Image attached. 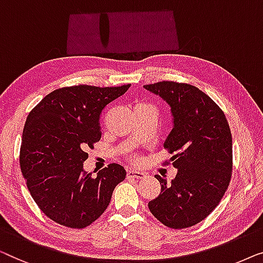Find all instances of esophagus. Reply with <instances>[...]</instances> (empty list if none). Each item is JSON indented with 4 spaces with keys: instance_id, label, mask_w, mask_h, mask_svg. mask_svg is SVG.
<instances>
[{
    "instance_id": "obj_1",
    "label": "esophagus",
    "mask_w": 263,
    "mask_h": 263,
    "mask_svg": "<svg viewBox=\"0 0 263 263\" xmlns=\"http://www.w3.org/2000/svg\"><path fill=\"white\" fill-rule=\"evenodd\" d=\"M127 176L128 177H135V179H144V177L146 176V174L144 172H139V170H133V169H130L127 170Z\"/></svg>"
}]
</instances>
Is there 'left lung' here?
Returning a JSON list of instances; mask_svg holds the SVG:
<instances>
[{"mask_svg": "<svg viewBox=\"0 0 263 263\" xmlns=\"http://www.w3.org/2000/svg\"><path fill=\"white\" fill-rule=\"evenodd\" d=\"M144 88L170 107L173 130L164 147L177 169L170 183L156 175L161 194L149 201V210L168 228L193 227L216 209L230 183V127L223 110L197 87L163 81Z\"/></svg>", "mask_w": 263, "mask_h": 263, "instance_id": "obj_1", "label": "left lung"}]
</instances>
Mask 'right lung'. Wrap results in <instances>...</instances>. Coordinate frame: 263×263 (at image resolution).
<instances>
[{
  "label": "right lung",
  "mask_w": 263,
  "mask_h": 263,
  "mask_svg": "<svg viewBox=\"0 0 263 263\" xmlns=\"http://www.w3.org/2000/svg\"><path fill=\"white\" fill-rule=\"evenodd\" d=\"M121 87L73 86L53 90L28 114L22 132L20 167L33 200L50 219L83 229L109 205L114 188L126 177L112 163L96 177L83 169L86 150L101 138L99 119Z\"/></svg>",
  "instance_id": "obj_1"
}]
</instances>
